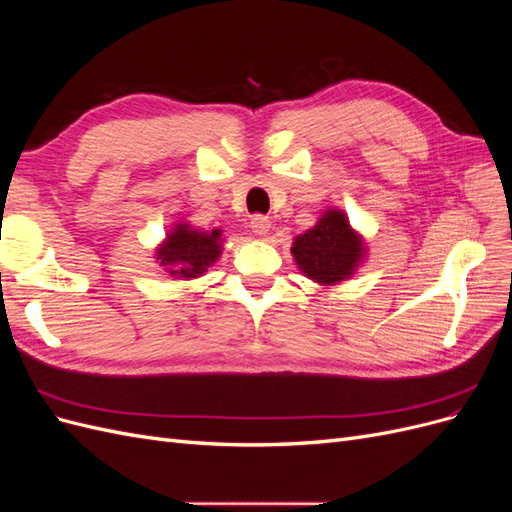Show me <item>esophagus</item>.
<instances>
[{
    "label": "esophagus",
    "instance_id": "34e87169",
    "mask_svg": "<svg viewBox=\"0 0 512 512\" xmlns=\"http://www.w3.org/2000/svg\"><path fill=\"white\" fill-rule=\"evenodd\" d=\"M250 226H252V230L256 232V235H267V232L271 230V220L265 218V215H254Z\"/></svg>",
    "mask_w": 512,
    "mask_h": 512
}]
</instances>
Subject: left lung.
<instances>
[{"label":"left lung","instance_id":"8db88e82","mask_svg":"<svg viewBox=\"0 0 512 512\" xmlns=\"http://www.w3.org/2000/svg\"><path fill=\"white\" fill-rule=\"evenodd\" d=\"M290 252L305 277L320 286H335L350 280L367 247L342 209H327L316 226L294 237Z\"/></svg>","mask_w":512,"mask_h":512}]
</instances>
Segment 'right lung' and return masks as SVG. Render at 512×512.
<instances>
[{
	"mask_svg": "<svg viewBox=\"0 0 512 512\" xmlns=\"http://www.w3.org/2000/svg\"><path fill=\"white\" fill-rule=\"evenodd\" d=\"M222 230H200L188 222H179L166 232V239L158 245L156 260L168 275L177 280H192L205 275V271L222 256Z\"/></svg>",
	"mask_w": 512,
	"mask_h": 512,
	"instance_id": "right-lung-1",
	"label": "right lung"
}]
</instances>
